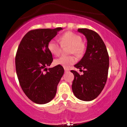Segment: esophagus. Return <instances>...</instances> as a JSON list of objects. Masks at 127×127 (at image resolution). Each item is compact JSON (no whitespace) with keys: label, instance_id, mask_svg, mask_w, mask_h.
<instances>
[{"label":"esophagus","instance_id":"34e87169","mask_svg":"<svg viewBox=\"0 0 127 127\" xmlns=\"http://www.w3.org/2000/svg\"><path fill=\"white\" fill-rule=\"evenodd\" d=\"M65 71L66 72H67V71H69V70L67 69H65Z\"/></svg>","mask_w":127,"mask_h":127}]
</instances>
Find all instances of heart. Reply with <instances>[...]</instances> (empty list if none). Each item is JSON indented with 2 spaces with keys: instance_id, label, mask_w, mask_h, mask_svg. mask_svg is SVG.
Wrapping results in <instances>:
<instances>
[{
  "instance_id": "1",
  "label": "heart",
  "mask_w": 127,
  "mask_h": 127,
  "mask_svg": "<svg viewBox=\"0 0 127 127\" xmlns=\"http://www.w3.org/2000/svg\"><path fill=\"white\" fill-rule=\"evenodd\" d=\"M60 43L62 45L69 44L71 45L70 53H73L76 55H81L83 54L85 47L82 43V38L78 34L68 31L64 34L60 38ZM48 48L51 53L55 55L60 54L61 51V45L57 41L51 39L48 44ZM76 62L75 58L72 55L67 56L62 55L54 61V63L57 65H61L67 68Z\"/></svg>"
}]
</instances>
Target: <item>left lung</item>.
<instances>
[{"mask_svg": "<svg viewBox=\"0 0 127 127\" xmlns=\"http://www.w3.org/2000/svg\"><path fill=\"white\" fill-rule=\"evenodd\" d=\"M86 38L87 48L82 60L75 67L83 70L80 75L75 70L72 89L75 96L83 101H91L100 95L108 76L109 57L106 45L96 32L88 29H78Z\"/></svg>", "mask_w": 127, "mask_h": 127, "instance_id": "obj_1", "label": "left lung"}]
</instances>
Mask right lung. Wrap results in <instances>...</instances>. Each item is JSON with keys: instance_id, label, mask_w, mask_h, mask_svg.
<instances>
[{"instance_id": "obj_1", "label": "right lung", "mask_w": 127, "mask_h": 127, "mask_svg": "<svg viewBox=\"0 0 127 127\" xmlns=\"http://www.w3.org/2000/svg\"><path fill=\"white\" fill-rule=\"evenodd\" d=\"M62 29L32 30L24 36L18 47L15 58L18 79L25 95L35 103L51 101L64 75L62 66L47 67L53 61L48 44Z\"/></svg>"}]
</instances>
